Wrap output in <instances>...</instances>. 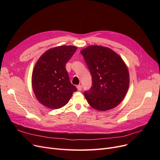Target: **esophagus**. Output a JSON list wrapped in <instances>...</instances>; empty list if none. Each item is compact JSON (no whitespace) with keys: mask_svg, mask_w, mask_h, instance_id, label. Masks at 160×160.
Here are the masks:
<instances>
[{"mask_svg":"<svg viewBox=\"0 0 160 160\" xmlns=\"http://www.w3.org/2000/svg\"><path fill=\"white\" fill-rule=\"evenodd\" d=\"M77 89L78 90V91H82V86H81V85H78V86H77Z\"/></svg>","mask_w":160,"mask_h":160,"instance_id":"esophagus-1","label":"esophagus"}]
</instances>
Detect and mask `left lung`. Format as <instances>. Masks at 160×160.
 <instances>
[{
  "label": "left lung",
  "mask_w": 160,
  "mask_h": 160,
  "mask_svg": "<svg viewBox=\"0 0 160 160\" xmlns=\"http://www.w3.org/2000/svg\"><path fill=\"white\" fill-rule=\"evenodd\" d=\"M92 77V87L84 96L91 107L107 111L118 106L130 84L128 67L122 58L111 48L90 45L80 51Z\"/></svg>",
  "instance_id": "left-lung-1"
}]
</instances>
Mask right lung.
Returning a JSON list of instances; mask_svg holds the SVG:
<instances>
[{
  "label": "right lung",
  "mask_w": 160,
  "mask_h": 160,
  "mask_svg": "<svg viewBox=\"0 0 160 160\" xmlns=\"http://www.w3.org/2000/svg\"><path fill=\"white\" fill-rule=\"evenodd\" d=\"M77 47L58 46L48 49L37 61L32 75V86L38 101L50 109L65 106L74 91L65 69Z\"/></svg>",
  "instance_id": "1"
}]
</instances>
